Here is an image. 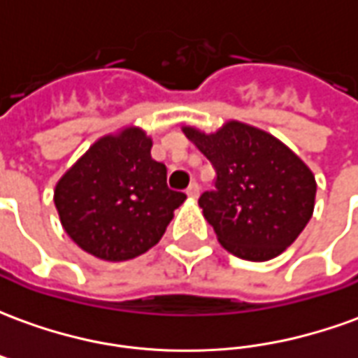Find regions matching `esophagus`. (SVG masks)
<instances>
[{"mask_svg":"<svg viewBox=\"0 0 358 358\" xmlns=\"http://www.w3.org/2000/svg\"><path fill=\"white\" fill-rule=\"evenodd\" d=\"M186 194H187V197H192V199H197V197H199V184H197V182H192V184L187 186Z\"/></svg>","mask_w":358,"mask_h":358,"instance_id":"obj_1","label":"esophagus"}]
</instances>
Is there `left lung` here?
<instances>
[{
    "instance_id": "1",
    "label": "left lung",
    "mask_w": 358,
    "mask_h": 358,
    "mask_svg": "<svg viewBox=\"0 0 358 358\" xmlns=\"http://www.w3.org/2000/svg\"><path fill=\"white\" fill-rule=\"evenodd\" d=\"M182 132L217 171L199 197L220 245L245 261H268L289 248L315 210V174L272 134L238 120L215 134Z\"/></svg>"
}]
</instances>
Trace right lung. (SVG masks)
<instances>
[{
  "label": "right lung",
  "instance_id": "1",
  "mask_svg": "<svg viewBox=\"0 0 358 358\" xmlns=\"http://www.w3.org/2000/svg\"><path fill=\"white\" fill-rule=\"evenodd\" d=\"M153 141L128 126L103 136L63 174L53 201L71 240L103 261H128L159 243L186 194L166 186Z\"/></svg>",
  "mask_w": 358,
  "mask_h": 358
}]
</instances>
